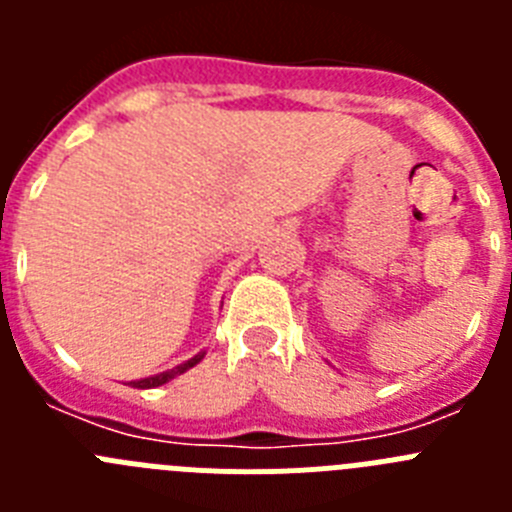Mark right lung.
Returning a JSON list of instances; mask_svg holds the SVG:
<instances>
[{
  "instance_id": "add662e5",
  "label": "right lung",
  "mask_w": 512,
  "mask_h": 512,
  "mask_svg": "<svg viewBox=\"0 0 512 512\" xmlns=\"http://www.w3.org/2000/svg\"><path fill=\"white\" fill-rule=\"evenodd\" d=\"M202 356H205V354H197V356H194V359H189L187 364L176 366V369H171V372L156 374V377L138 379V382H130V384H133V387H138V390H148V387H158V384H166V382H169V379H174L176 374H184V372H187V369H192L194 364H200V361H202Z\"/></svg>"
}]
</instances>
